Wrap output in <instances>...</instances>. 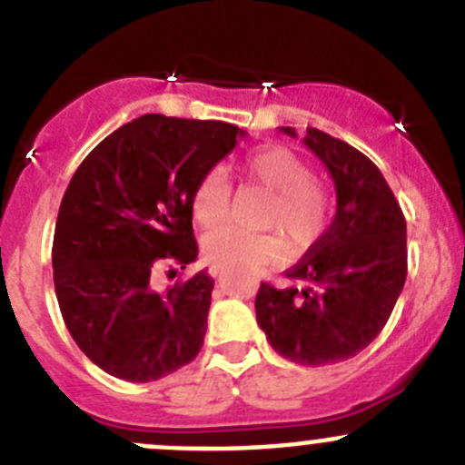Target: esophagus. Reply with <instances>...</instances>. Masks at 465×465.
Segmentation results:
<instances>
[{"label":"esophagus","mask_w":465,"mask_h":465,"mask_svg":"<svg viewBox=\"0 0 465 465\" xmlns=\"http://www.w3.org/2000/svg\"><path fill=\"white\" fill-rule=\"evenodd\" d=\"M209 272H211V276H215V279H220V276L224 274V267L218 265V262H213V265L209 267Z\"/></svg>","instance_id":"34e87169"}]
</instances>
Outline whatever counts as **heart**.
<instances>
[{"label": "heart", "instance_id": "obj_1", "mask_svg": "<svg viewBox=\"0 0 465 465\" xmlns=\"http://www.w3.org/2000/svg\"><path fill=\"white\" fill-rule=\"evenodd\" d=\"M247 180L272 191L261 223L281 229L297 247H306L320 238L328 220V198L302 159L285 148H261L247 154L241 163ZM191 211L203 229L224 223L229 213V186L220 171H209L195 182ZM285 242L279 233H252L236 227H223L204 238V256L224 267L261 270L283 259Z\"/></svg>", "mask_w": 465, "mask_h": 465}]
</instances>
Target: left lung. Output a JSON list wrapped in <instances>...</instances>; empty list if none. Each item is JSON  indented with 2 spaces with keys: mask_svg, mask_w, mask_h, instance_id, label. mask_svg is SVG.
<instances>
[{
  "mask_svg": "<svg viewBox=\"0 0 465 465\" xmlns=\"http://www.w3.org/2000/svg\"><path fill=\"white\" fill-rule=\"evenodd\" d=\"M303 145L332 177L335 218L285 272L290 285L261 283L256 322L285 360L326 367L367 349L387 323L407 279V224L367 154L317 128Z\"/></svg>",
  "mask_w": 465,
  "mask_h": 465,
  "instance_id": "obj_1",
  "label": "left lung"
}]
</instances>
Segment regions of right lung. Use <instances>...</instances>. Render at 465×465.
Instances as JSON below:
<instances>
[{"label": "right lung", "instance_id": "add662e5", "mask_svg": "<svg viewBox=\"0 0 465 465\" xmlns=\"http://www.w3.org/2000/svg\"><path fill=\"white\" fill-rule=\"evenodd\" d=\"M245 134L224 121L143 114L74 173L51 252L55 297L78 349L110 376L150 382L203 349L213 279L200 270L159 290L157 272L198 259L193 186Z\"/></svg>", "mask_w": 465, "mask_h": 465}]
</instances>
